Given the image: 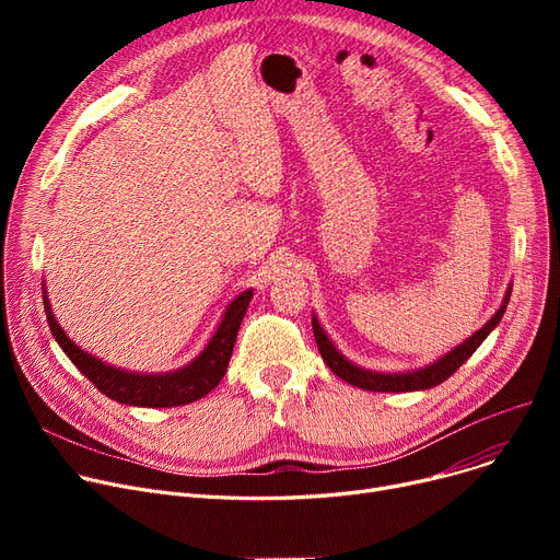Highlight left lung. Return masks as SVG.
Listing matches in <instances>:
<instances>
[{
	"instance_id": "1",
	"label": "left lung",
	"mask_w": 560,
	"mask_h": 560,
	"mask_svg": "<svg viewBox=\"0 0 560 560\" xmlns=\"http://www.w3.org/2000/svg\"><path fill=\"white\" fill-rule=\"evenodd\" d=\"M511 290L513 283H509L506 288V295L502 306L497 308V313L486 322V325L475 331L469 338H465L460 345H456L454 349H450L447 354H443L440 359H435L433 363L418 368V370H406V372H376V370H368L361 368L357 363H351L342 351H338V347L331 342V338L327 336V331L322 329V325L317 322L315 313L311 317V325H313V336L317 342V349L322 359L329 365V370L340 376L347 384L363 388V390H372V393H413V390H427L433 388L438 384H443L445 378H450L469 357L475 354L479 349V345L490 336V331L502 322L509 300H511Z\"/></svg>"
}]
</instances>
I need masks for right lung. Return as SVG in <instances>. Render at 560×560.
Returning <instances> with one entry per match:
<instances>
[{
  "label": "right lung",
  "instance_id": "obj_1",
  "mask_svg": "<svg viewBox=\"0 0 560 560\" xmlns=\"http://www.w3.org/2000/svg\"><path fill=\"white\" fill-rule=\"evenodd\" d=\"M252 298H254V290L247 288L226 306L215 334L211 336L209 342L203 345V349L190 363H186L179 370L144 374V372H129L122 368L108 365L102 359L88 354V351L81 349L79 345H74V340H70V336L54 317L47 290H45V281H43V304L49 322V331L66 351V357L77 365V370H81L83 376L91 378V384H95L100 393L120 404L142 406V408H170V406L190 404L201 399L203 395H209L220 384L229 368L235 336H238L241 322L247 313Z\"/></svg>",
  "mask_w": 560,
  "mask_h": 560
}]
</instances>
